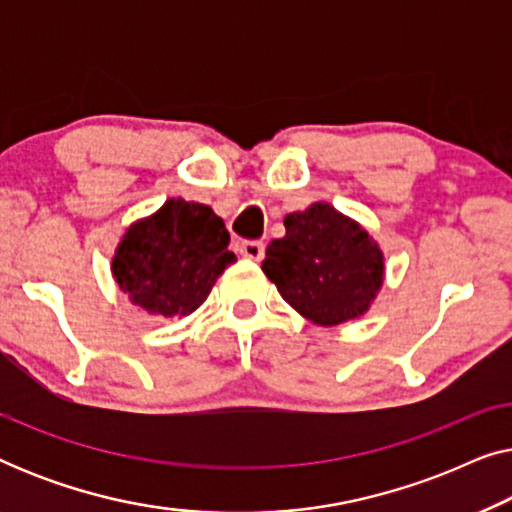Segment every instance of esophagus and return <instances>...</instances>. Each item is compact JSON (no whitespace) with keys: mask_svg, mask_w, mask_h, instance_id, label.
Returning <instances> with one entry per match:
<instances>
[{"mask_svg":"<svg viewBox=\"0 0 512 512\" xmlns=\"http://www.w3.org/2000/svg\"><path fill=\"white\" fill-rule=\"evenodd\" d=\"M240 254L244 258H249V261L258 263L265 254V244L258 240H244V242H240Z\"/></svg>","mask_w":512,"mask_h":512,"instance_id":"34e87169","label":"esophagus"}]
</instances>
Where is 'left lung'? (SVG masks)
Segmentation results:
<instances>
[{"mask_svg": "<svg viewBox=\"0 0 512 512\" xmlns=\"http://www.w3.org/2000/svg\"><path fill=\"white\" fill-rule=\"evenodd\" d=\"M284 228L261 268L286 303L317 326L363 317L384 282V254L368 230L328 202L286 214Z\"/></svg>", "mask_w": 512, "mask_h": 512, "instance_id": "obj_1", "label": "left lung"}]
</instances>
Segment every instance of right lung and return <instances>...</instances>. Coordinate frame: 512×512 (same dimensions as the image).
I'll return each mask as SVG.
<instances>
[{
	"label": "right lung",
	"mask_w": 512,
	"mask_h": 512,
	"mask_svg": "<svg viewBox=\"0 0 512 512\" xmlns=\"http://www.w3.org/2000/svg\"><path fill=\"white\" fill-rule=\"evenodd\" d=\"M228 244L226 223L212 207L170 198L156 214L125 230L111 275L132 305L153 317L184 319L235 263Z\"/></svg>",
	"instance_id": "obj_1"
}]
</instances>
